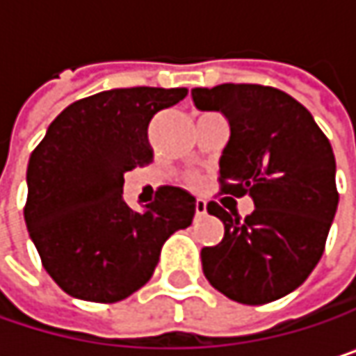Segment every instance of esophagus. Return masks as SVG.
Instances as JSON below:
<instances>
[{"label":"esophagus","mask_w":356,"mask_h":356,"mask_svg":"<svg viewBox=\"0 0 356 356\" xmlns=\"http://www.w3.org/2000/svg\"><path fill=\"white\" fill-rule=\"evenodd\" d=\"M204 214H206V202L195 200V216H204Z\"/></svg>","instance_id":"1"}]
</instances>
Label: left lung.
Here are the masks:
<instances>
[{
    "label": "left lung",
    "mask_w": 356,
    "mask_h": 356,
    "mask_svg": "<svg viewBox=\"0 0 356 356\" xmlns=\"http://www.w3.org/2000/svg\"><path fill=\"white\" fill-rule=\"evenodd\" d=\"M200 111L229 121L218 161L222 191L253 200L239 220L210 202L225 237L202 249L208 282L245 305L276 301L305 282L318 266L338 208L336 161L312 113L286 92L259 84L193 88Z\"/></svg>",
    "instance_id": "left-lung-1"
}]
</instances>
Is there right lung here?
<instances>
[{
    "label": "right lung",
    "instance_id": "1",
    "mask_svg": "<svg viewBox=\"0 0 356 356\" xmlns=\"http://www.w3.org/2000/svg\"><path fill=\"white\" fill-rule=\"evenodd\" d=\"M185 88H113L63 108L31 154L24 220L49 276L67 295L115 303L142 289L163 243L191 225L195 197L161 187L134 210L123 175L152 161L148 125Z\"/></svg>",
    "mask_w": 356,
    "mask_h": 356
}]
</instances>
